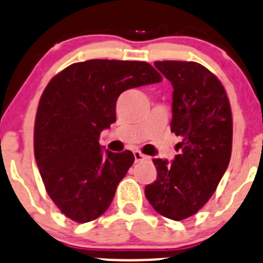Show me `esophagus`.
Segmentation results:
<instances>
[{
  "label": "esophagus",
  "instance_id": "1",
  "mask_svg": "<svg viewBox=\"0 0 263 263\" xmlns=\"http://www.w3.org/2000/svg\"><path fill=\"white\" fill-rule=\"evenodd\" d=\"M134 155H135V160H136V162H140V160L146 159V155L142 154V153L140 152V150H135Z\"/></svg>",
  "mask_w": 263,
  "mask_h": 263
}]
</instances>
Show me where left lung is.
<instances>
[{
    "label": "left lung",
    "instance_id": "obj_1",
    "mask_svg": "<svg viewBox=\"0 0 263 263\" xmlns=\"http://www.w3.org/2000/svg\"><path fill=\"white\" fill-rule=\"evenodd\" d=\"M172 83L171 131L180 152L168 163L153 159L157 180L145 187L155 211L175 221L195 215L217 189L231 157L233 117L222 83L194 61H155Z\"/></svg>",
    "mask_w": 263,
    "mask_h": 263
}]
</instances>
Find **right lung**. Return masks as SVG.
Returning <instances> with one entry per match:
<instances>
[{"mask_svg":"<svg viewBox=\"0 0 263 263\" xmlns=\"http://www.w3.org/2000/svg\"><path fill=\"white\" fill-rule=\"evenodd\" d=\"M162 76L145 61L76 63L48 82L34 123V157L47 194L61 213L85 223L109 208L132 152H104L100 132L116 122L118 96Z\"/></svg>","mask_w":263,"mask_h":263,"instance_id":"right-lung-1","label":"right lung"}]
</instances>
